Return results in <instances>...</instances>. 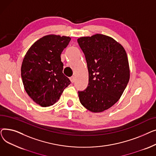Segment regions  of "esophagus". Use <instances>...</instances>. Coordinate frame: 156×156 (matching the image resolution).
Returning a JSON list of instances; mask_svg holds the SVG:
<instances>
[{
  "instance_id": "1",
  "label": "esophagus",
  "mask_w": 156,
  "mask_h": 156,
  "mask_svg": "<svg viewBox=\"0 0 156 156\" xmlns=\"http://www.w3.org/2000/svg\"><path fill=\"white\" fill-rule=\"evenodd\" d=\"M75 80H76V78H75V76H71V77L70 78V80H71V83H74V82H75Z\"/></svg>"
}]
</instances>
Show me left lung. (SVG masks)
<instances>
[{"label": "left lung", "instance_id": "obj_1", "mask_svg": "<svg viewBox=\"0 0 156 156\" xmlns=\"http://www.w3.org/2000/svg\"><path fill=\"white\" fill-rule=\"evenodd\" d=\"M88 70V85L78 92L79 99L92 112H101L116 103L129 80L130 71L124 47L112 38L102 34L79 38Z\"/></svg>", "mask_w": 156, "mask_h": 156}]
</instances>
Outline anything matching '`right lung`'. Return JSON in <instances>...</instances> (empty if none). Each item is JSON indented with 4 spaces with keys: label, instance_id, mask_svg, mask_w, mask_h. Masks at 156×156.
<instances>
[{
    "label": "right lung",
    "instance_id": "add662e5",
    "mask_svg": "<svg viewBox=\"0 0 156 156\" xmlns=\"http://www.w3.org/2000/svg\"><path fill=\"white\" fill-rule=\"evenodd\" d=\"M71 40L69 37L48 35L38 40L23 59L21 72L24 88L42 107L54 104L71 83L62 73L61 54Z\"/></svg>",
    "mask_w": 156,
    "mask_h": 156
}]
</instances>
